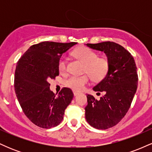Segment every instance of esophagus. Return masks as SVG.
<instances>
[{"instance_id":"esophagus-1","label":"esophagus","mask_w":152,"mask_h":152,"mask_svg":"<svg viewBox=\"0 0 152 152\" xmlns=\"http://www.w3.org/2000/svg\"><path fill=\"white\" fill-rule=\"evenodd\" d=\"M74 95L75 96H77V95H78V94H79L80 93L78 91H74Z\"/></svg>"}]
</instances>
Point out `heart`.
<instances>
[{
  "mask_svg": "<svg viewBox=\"0 0 152 152\" xmlns=\"http://www.w3.org/2000/svg\"><path fill=\"white\" fill-rule=\"evenodd\" d=\"M75 57L85 64L84 72L88 73L92 79L100 81L107 76L109 71V61L104 57H98L96 52L87 47H78L74 50ZM58 70L64 73L66 71V60L62 57L58 62ZM90 80L88 74L82 76H71L65 80V85L74 91H81Z\"/></svg>",
  "mask_w": 152,
  "mask_h": 152,
  "instance_id": "heart-1",
  "label": "heart"
}]
</instances>
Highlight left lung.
Listing matches in <instances>:
<instances>
[{"mask_svg":"<svg viewBox=\"0 0 152 152\" xmlns=\"http://www.w3.org/2000/svg\"><path fill=\"white\" fill-rule=\"evenodd\" d=\"M86 45L104 52L109 61L107 76L93 88L104 95L97 100L87 94L85 108L86 121L91 126L107 129L117 124L129 109L138 85L137 66L132 54L118 43L105 41Z\"/></svg>","mask_w":152,"mask_h":152,"instance_id":"1","label":"left lung"}]
</instances>
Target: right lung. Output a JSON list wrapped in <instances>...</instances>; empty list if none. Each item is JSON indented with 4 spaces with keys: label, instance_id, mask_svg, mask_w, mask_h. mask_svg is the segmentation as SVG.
I'll return each mask as SVG.
<instances>
[{
    "label": "right lung",
    "instance_id": "1",
    "mask_svg": "<svg viewBox=\"0 0 152 152\" xmlns=\"http://www.w3.org/2000/svg\"><path fill=\"white\" fill-rule=\"evenodd\" d=\"M76 42L44 41L31 46L16 65L14 88L24 114L36 126L50 129L58 126L74 97L72 91L63 88L57 96L50 90V79L58 76L62 54Z\"/></svg>",
    "mask_w": 152,
    "mask_h": 152
}]
</instances>
